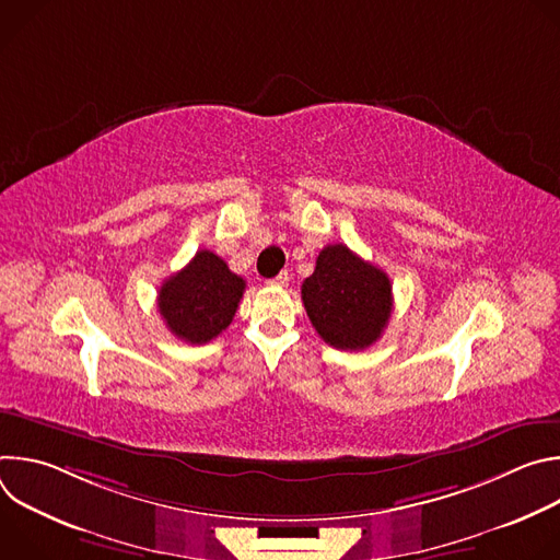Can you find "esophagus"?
I'll return each mask as SVG.
<instances>
[{
	"label": "esophagus",
	"mask_w": 560,
	"mask_h": 560,
	"mask_svg": "<svg viewBox=\"0 0 560 560\" xmlns=\"http://www.w3.org/2000/svg\"><path fill=\"white\" fill-rule=\"evenodd\" d=\"M288 281H290V275H288V270H281L275 279H270L268 283L270 285H279V288H283V285H288Z\"/></svg>",
	"instance_id": "1"
}]
</instances>
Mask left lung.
<instances>
[{"instance_id": "left-lung-1", "label": "left lung", "mask_w": 560, "mask_h": 560, "mask_svg": "<svg viewBox=\"0 0 560 560\" xmlns=\"http://www.w3.org/2000/svg\"><path fill=\"white\" fill-rule=\"evenodd\" d=\"M301 299L318 337L337 350L370 348L392 314L389 277L343 244L318 253Z\"/></svg>"}]
</instances>
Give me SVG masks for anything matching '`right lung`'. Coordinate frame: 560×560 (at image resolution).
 Wrapping results in <instances>:
<instances>
[{
  "mask_svg": "<svg viewBox=\"0 0 560 560\" xmlns=\"http://www.w3.org/2000/svg\"><path fill=\"white\" fill-rule=\"evenodd\" d=\"M244 290L246 281L230 272L221 257L199 250L184 270L159 288L156 307L177 339L201 346L232 324Z\"/></svg>",
  "mask_w": 560,
  "mask_h": 560,
  "instance_id": "obj_1",
  "label": "right lung"
}]
</instances>
